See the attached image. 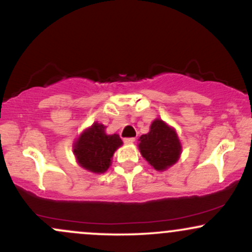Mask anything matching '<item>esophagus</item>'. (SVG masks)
I'll list each match as a JSON object with an SVG mask.
<instances>
[{"label":"esophagus","mask_w":252,"mask_h":252,"mask_svg":"<svg viewBox=\"0 0 252 252\" xmlns=\"http://www.w3.org/2000/svg\"><path fill=\"white\" fill-rule=\"evenodd\" d=\"M123 141H124V143H126V144L134 143L135 142V137H126Z\"/></svg>","instance_id":"1"}]
</instances>
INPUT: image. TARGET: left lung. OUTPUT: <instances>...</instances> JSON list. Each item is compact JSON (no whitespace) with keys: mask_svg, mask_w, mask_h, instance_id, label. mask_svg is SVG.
<instances>
[{"mask_svg":"<svg viewBox=\"0 0 252 252\" xmlns=\"http://www.w3.org/2000/svg\"><path fill=\"white\" fill-rule=\"evenodd\" d=\"M141 154L156 170H164L173 166L181 154V143L176 131L162 120H155L148 134L140 137Z\"/></svg>","mask_w":252,"mask_h":252,"instance_id":"8db88e82","label":"left lung"}]
</instances>
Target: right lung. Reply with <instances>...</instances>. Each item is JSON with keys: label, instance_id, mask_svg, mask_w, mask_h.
<instances>
[{"label": "right lung", "instance_id": "right-lung-1", "mask_svg": "<svg viewBox=\"0 0 252 252\" xmlns=\"http://www.w3.org/2000/svg\"><path fill=\"white\" fill-rule=\"evenodd\" d=\"M105 126L94 123L84 130L73 146L78 163L92 173H104L111 164V158L118 147L123 144L117 134L108 135Z\"/></svg>", "mask_w": 252, "mask_h": 252}]
</instances>
